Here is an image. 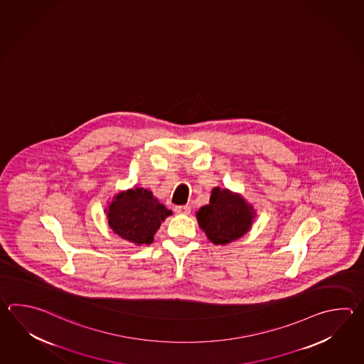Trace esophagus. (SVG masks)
Listing matches in <instances>:
<instances>
[{
	"label": "esophagus",
	"mask_w": 364,
	"mask_h": 364,
	"mask_svg": "<svg viewBox=\"0 0 364 364\" xmlns=\"http://www.w3.org/2000/svg\"><path fill=\"white\" fill-rule=\"evenodd\" d=\"M175 211L178 213V214H189L191 213V206H175Z\"/></svg>",
	"instance_id": "1"
}]
</instances>
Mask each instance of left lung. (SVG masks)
Segmentation results:
<instances>
[{
    "instance_id": "1",
    "label": "left lung",
    "mask_w": 364,
    "mask_h": 364,
    "mask_svg": "<svg viewBox=\"0 0 364 364\" xmlns=\"http://www.w3.org/2000/svg\"><path fill=\"white\" fill-rule=\"evenodd\" d=\"M196 216L213 244L225 245L250 230L255 210L241 194L216 186L210 196V203L202 206Z\"/></svg>"
}]
</instances>
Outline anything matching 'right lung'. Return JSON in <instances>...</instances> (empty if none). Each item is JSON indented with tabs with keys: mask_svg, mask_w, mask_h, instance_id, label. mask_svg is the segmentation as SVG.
I'll return each instance as SVG.
<instances>
[{
	"mask_svg": "<svg viewBox=\"0 0 364 364\" xmlns=\"http://www.w3.org/2000/svg\"><path fill=\"white\" fill-rule=\"evenodd\" d=\"M109 225L119 237L136 245H150L154 241L156 230L171 210L154 198L153 193L144 188H134L120 192L105 210Z\"/></svg>",
	"mask_w": 364,
	"mask_h": 364,
	"instance_id": "right-lung-1",
	"label": "right lung"
}]
</instances>
